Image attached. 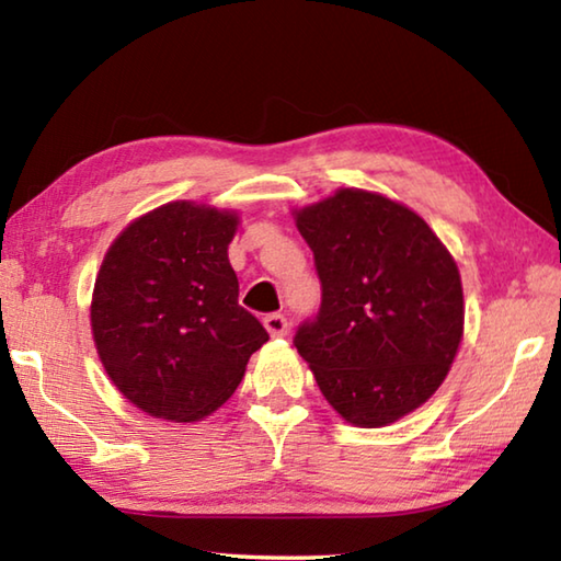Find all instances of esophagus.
Listing matches in <instances>:
<instances>
[{"label":"esophagus","mask_w":561,"mask_h":561,"mask_svg":"<svg viewBox=\"0 0 561 561\" xmlns=\"http://www.w3.org/2000/svg\"><path fill=\"white\" fill-rule=\"evenodd\" d=\"M264 329H267L272 336H284L289 329V321L284 314H267L264 317Z\"/></svg>","instance_id":"obj_1"}]
</instances>
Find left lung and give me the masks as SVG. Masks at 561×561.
<instances>
[{
	"label": "left lung",
	"mask_w": 561,
	"mask_h": 561,
	"mask_svg": "<svg viewBox=\"0 0 561 561\" xmlns=\"http://www.w3.org/2000/svg\"><path fill=\"white\" fill-rule=\"evenodd\" d=\"M321 282L294 346L334 411L381 428L438 391L462 339L458 264L405 205L344 187L297 213Z\"/></svg>",
	"instance_id": "1"
}]
</instances>
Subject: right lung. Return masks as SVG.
<instances>
[{
	"mask_svg": "<svg viewBox=\"0 0 561 561\" xmlns=\"http://www.w3.org/2000/svg\"><path fill=\"white\" fill-rule=\"evenodd\" d=\"M237 215L168 203L138 217L103 257L91 329L101 364L133 405L193 423L234 393L267 331L240 307L227 260Z\"/></svg>",
	"mask_w": 561,
	"mask_h": 561,
	"instance_id": "1",
	"label": "right lung"
}]
</instances>
